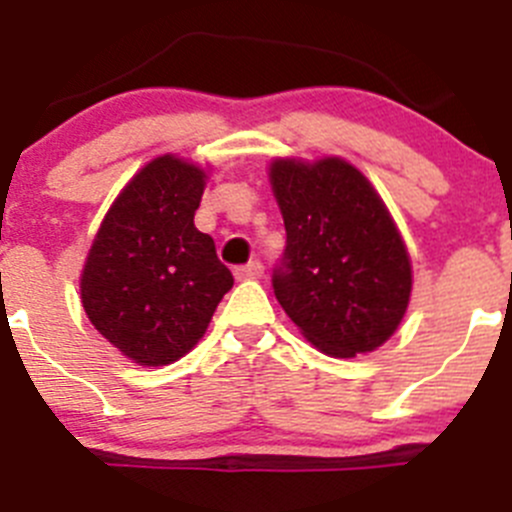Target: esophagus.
Returning a JSON list of instances; mask_svg holds the SVG:
<instances>
[{"mask_svg": "<svg viewBox=\"0 0 512 512\" xmlns=\"http://www.w3.org/2000/svg\"><path fill=\"white\" fill-rule=\"evenodd\" d=\"M234 275H237V280H257V278H262V262L260 260L247 262V265L237 267V270H234Z\"/></svg>", "mask_w": 512, "mask_h": 512, "instance_id": "1", "label": "esophagus"}]
</instances>
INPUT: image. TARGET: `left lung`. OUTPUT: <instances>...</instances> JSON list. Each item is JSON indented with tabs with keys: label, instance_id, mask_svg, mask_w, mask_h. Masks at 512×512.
<instances>
[{
	"label": "left lung",
	"instance_id": "8db88e82",
	"mask_svg": "<svg viewBox=\"0 0 512 512\" xmlns=\"http://www.w3.org/2000/svg\"><path fill=\"white\" fill-rule=\"evenodd\" d=\"M285 224L275 298L308 342L357 357L388 342L411 301L405 242L380 193L344 158L270 163Z\"/></svg>",
	"mask_w": 512,
	"mask_h": 512
}]
</instances>
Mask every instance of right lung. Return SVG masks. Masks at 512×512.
I'll return each mask as SVG.
<instances>
[{
  "label": "right lung",
  "mask_w": 512,
  "mask_h": 512,
  "mask_svg": "<svg viewBox=\"0 0 512 512\" xmlns=\"http://www.w3.org/2000/svg\"><path fill=\"white\" fill-rule=\"evenodd\" d=\"M204 188L199 165L170 153L150 160L109 206L86 255V316L142 367L191 352L234 285L214 239L193 227Z\"/></svg>",
  "instance_id": "1"
}]
</instances>
